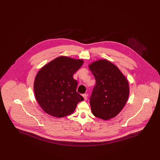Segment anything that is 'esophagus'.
I'll return each mask as SVG.
<instances>
[{"label": "esophagus", "instance_id": "obj_1", "mask_svg": "<svg viewBox=\"0 0 160 160\" xmlns=\"http://www.w3.org/2000/svg\"><path fill=\"white\" fill-rule=\"evenodd\" d=\"M83 97L84 99L86 101V99H87V94H86V93H84L83 95Z\"/></svg>", "mask_w": 160, "mask_h": 160}]
</instances>
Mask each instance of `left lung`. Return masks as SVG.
<instances>
[{
  "mask_svg": "<svg viewBox=\"0 0 160 160\" xmlns=\"http://www.w3.org/2000/svg\"><path fill=\"white\" fill-rule=\"evenodd\" d=\"M89 68L96 81L89 101L92 113L104 120L113 118L128 98V82L115 65L105 59L93 62Z\"/></svg>",
  "mask_w": 160,
  "mask_h": 160,
  "instance_id": "left-lung-1",
  "label": "left lung"
}]
</instances>
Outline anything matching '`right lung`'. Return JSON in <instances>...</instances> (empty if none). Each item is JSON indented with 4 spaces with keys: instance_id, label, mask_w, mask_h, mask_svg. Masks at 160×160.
Here are the masks:
<instances>
[{
    "instance_id": "add662e5",
    "label": "right lung",
    "mask_w": 160,
    "mask_h": 160,
    "mask_svg": "<svg viewBox=\"0 0 160 160\" xmlns=\"http://www.w3.org/2000/svg\"><path fill=\"white\" fill-rule=\"evenodd\" d=\"M83 61L58 57L41 69L34 82V93L46 113L56 118L72 114L83 97L77 92V81L73 74Z\"/></svg>"
}]
</instances>
